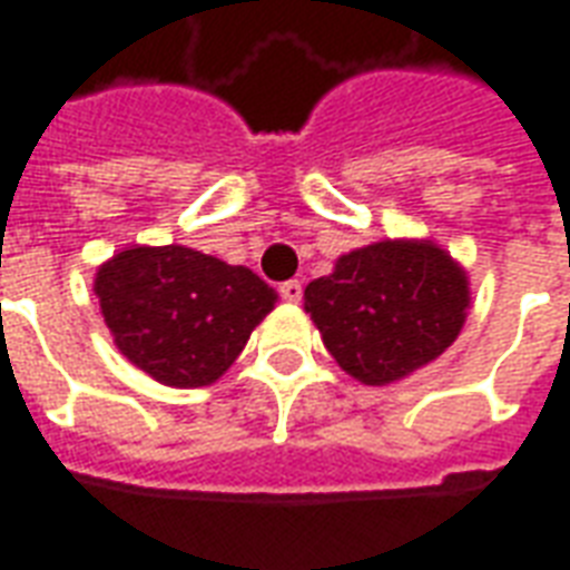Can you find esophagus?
I'll use <instances>...</instances> for the list:
<instances>
[{
	"instance_id": "34e87169",
	"label": "esophagus",
	"mask_w": 570,
	"mask_h": 570,
	"mask_svg": "<svg viewBox=\"0 0 570 570\" xmlns=\"http://www.w3.org/2000/svg\"><path fill=\"white\" fill-rule=\"evenodd\" d=\"M281 296H284L286 302H298V298H302V281H284V284H281Z\"/></svg>"
}]
</instances>
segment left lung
<instances>
[{
    "label": "left lung",
    "instance_id": "obj_1",
    "mask_svg": "<svg viewBox=\"0 0 570 570\" xmlns=\"http://www.w3.org/2000/svg\"><path fill=\"white\" fill-rule=\"evenodd\" d=\"M470 305L466 274L430 240H382L305 286V311L335 363L363 384H391L452 345Z\"/></svg>",
    "mask_w": 570,
    "mask_h": 570
}]
</instances>
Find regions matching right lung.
Here are the masks:
<instances>
[{
	"instance_id": "right-lung-1",
	"label": "right lung",
	"mask_w": 570,
	"mask_h": 570,
	"mask_svg": "<svg viewBox=\"0 0 570 570\" xmlns=\"http://www.w3.org/2000/svg\"><path fill=\"white\" fill-rule=\"evenodd\" d=\"M94 293L118 351L170 387L223 375L277 293L244 265L191 247H130L100 265Z\"/></svg>"
}]
</instances>
